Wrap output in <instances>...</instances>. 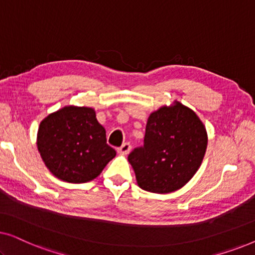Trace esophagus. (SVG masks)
I'll return each mask as SVG.
<instances>
[{
    "mask_svg": "<svg viewBox=\"0 0 255 255\" xmlns=\"http://www.w3.org/2000/svg\"><path fill=\"white\" fill-rule=\"evenodd\" d=\"M130 149H131V145L128 144V142H125V144L122 145L121 147L117 149V152L122 155H127L128 154V152H130Z\"/></svg>",
    "mask_w": 255,
    "mask_h": 255,
    "instance_id": "1",
    "label": "esophagus"
}]
</instances>
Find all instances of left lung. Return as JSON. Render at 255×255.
Masks as SVG:
<instances>
[{"instance_id":"obj_1","label":"left lung","mask_w":255,"mask_h":255,"mask_svg":"<svg viewBox=\"0 0 255 255\" xmlns=\"http://www.w3.org/2000/svg\"><path fill=\"white\" fill-rule=\"evenodd\" d=\"M208 133L190 108L174 101L153 111L146 124L144 146L128 156L138 186L168 194L190 181L203 161Z\"/></svg>"}]
</instances>
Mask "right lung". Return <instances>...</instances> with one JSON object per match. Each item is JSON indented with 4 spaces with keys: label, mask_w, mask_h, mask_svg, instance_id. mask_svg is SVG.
Masks as SVG:
<instances>
[{
    "label": "right lung",
    "mask_w": 255,
    "mask_h": 255,
    "mask_svg": "<svg viewBox=\"0 0 255 255\" xmlns=\"http://www.w3.org/2000/svg\"><path fill=\"white\" fill-rule=\"evenodd\" d=\"M37 147L48 170L69 183L89 182L116 155L93 108L66 106L40 122Z\"/></svg>",
    "instance_id": "1"
}]
</instances>
